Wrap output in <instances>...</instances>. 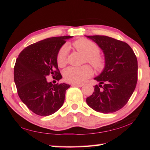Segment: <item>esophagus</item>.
I'll return each mask as SVG.
<instances>
[{
	"label": "esophagus",
	"mask_w": 150,
	"mask_h": 150,
	"mask_svg": "<svg viewBox=\"0 0 150 150\" xmlns=\"http://www.w3.org/2000/svg\"><path fill=\"white\" fill-rule=\"evenodd\" d=\"M73 87H83V84H75V83H73V84L71 85Z\"/></svg>",
	"instance_id": "obj_1"
}]
</instances>
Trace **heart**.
Returning <instances> with one entry per match:
<instances>
[{"instance_id":"obj_1","label":"heart","mask_w":150,"mask_h":150,"mask_svg":"<svg viewBox=\"0 0 150 150\" xmlns=\"http://www.w3.org/2000/svg\"><path fill=\"white\" fill-rule=\"evenodd\" d=\"M75 50L85 56L84 62L88 63L96 71L102 70L105 65V59L100 56V48L95 43L87 39H80L73 43ZM68 47L66 45L60 48L57 54V63L59 67H63L67 63ZM93 75V70L89 65L82 67H69L63 71L66 81L71 83L79 84L84 82Z\"/></svg>"}]
</instances>
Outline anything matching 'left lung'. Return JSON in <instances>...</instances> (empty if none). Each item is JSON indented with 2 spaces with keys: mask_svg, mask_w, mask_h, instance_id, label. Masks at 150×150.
I'll return each mask as SVG.
<instances>
[{
  "mask_svg": "<svg viewBox=\"0 0 150 150\" xmlns=\"http://www.w3.org/2000/svg\"><path fill=\"white\" fill-rule=\"evenodd\" d=\"M87 37L103 50L105 67L95 78L100 85L95 86L92 95L86 101L98 112H115L126 105L135 90L138 81L137 57L126 42L106 35Z\"/></svg>",
  "mask_w": 150,
  "mask_h": 150,
  "instance_id": "1",
  "label": "left lung"
}]
</instances>
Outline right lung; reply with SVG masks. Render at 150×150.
Returning <instances> with one entry per match:
<instances>
[{
  "instance_id": "obj_1",
  "label": "right lung",
  "mask_w": 150,
  "mask_h": 150,
  "mask_svg": "<svg viewBox=\"0 0 150 150\" xmlns=\"http://www.w3.org/2000/svg\"><path fill=\"white\" fill-rule=\"evenodd\" d=\"M72 36L52 37L28 45L22 51L14 67V80L21 100L35 115L46 116L62 107L65 83L53 85L46 80L52 75L57 81L62 78L57 63V54L66 39Z\"/></svg>"
}]
</instances>
